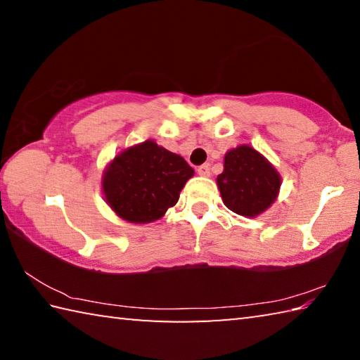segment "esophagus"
<instances>
[{
    "label": "esophagus",
    "instance_id": "esophagus-1",
    "mask_svg": "<svg viewBox=\"0 0 360 360\" xmlns=\"http://www.w3.org/2000/svg\"><path fill=\"white\" fill-rule=\"evenodd\" d=\"M197 173L200 174V176H210V165H200L198 168H197Z\"/></svg>",
    "mask_w": 360,
    "mask_h": 360
}]
</instances>
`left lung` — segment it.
Masks as SVG:
<instances>
[{
  "instance_id": "obj_1",
  "label": "left lung",
  "mask_w": 360,
  "mask_h": 360,
  "mask_svg": "<svg viewBox=\"0 0 360 360\" xmlns=\"http://www.w3.org/2000/svg\"><path fill=\"white\" fill-rule=\"evenodd\" d=\"M281 178L275 168L249 146L227 152L217 176L224 205L236 214L254 217L275 202Z\"/></svg>"
}]
</instances>
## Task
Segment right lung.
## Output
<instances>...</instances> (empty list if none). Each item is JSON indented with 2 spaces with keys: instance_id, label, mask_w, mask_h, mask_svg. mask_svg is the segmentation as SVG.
Instances as JSON below:
<instances>
[{
  "instance_id": "add662e5",
  "label": "right lung",
  "mask_w": 360,
  "mask_h": 360,
  "mask_svg": "<svg viewBox=\"0 0 360 360\" xmlns=\"http://www.w3.org/2000/svg\"><path fill=\"white\" fill-rule=\"evenodd\" d=\"M192 176L193 169L181 155L144 141L114 158L103 176V192L117 216L148 224L178 203L179 192Z\"/></svg>"
}]
</instances>
